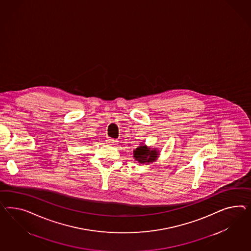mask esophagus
<instances>
[{
    "label": "esophagus",
    "mask_w": 251,
    "mask_h": 251,
    "mask_svg": "<svg viewBox=\"0 0 251 251\" xmlns=\"http://www.w3.org/2000/svg\"><path fill=\"white\" fill-rule=\"evenodd\" d=\"M106 142H107V143H108V144H110V145H115L116 143H118L117 140H115V139H111V138H108Z\"/></svg>",
    "instance_id": "1"
}]
</instances>
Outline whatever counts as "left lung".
Wrapping results in <instances>:
<instances>
[{
    "instance_id": "obj_1",
    "label": "left lung",
    "mask_w": 251,
    "mask_h": 251,
    "mask_svg": "<svg viewBox=\"0 0 251 251\" xmlns=\"http://www.w3.org/2000/svg\"><path fill=\"white\" fill-rule=\"evenodd\" d=\"M159 156V151L156 148L147 147L145 144L141 143L139 147L133 151V157L138 163L149 164L154 163Z\"/></svg>"
}]
</instances>
